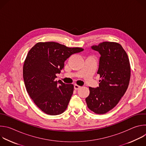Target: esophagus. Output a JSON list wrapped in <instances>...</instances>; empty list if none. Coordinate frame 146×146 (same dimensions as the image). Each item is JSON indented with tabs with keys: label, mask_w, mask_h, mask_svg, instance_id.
Here are the masks:
<instances>
[{
	"label": "esophagus",
	"mask_w": 146,
	"mask_h": 146,
	"mask_svg": "<svg viewBox=\"0 0 146 146\" xmlns=\"http://www.w3.org/2000/svg\"><path fill=\"white\" fill-rule=\"evenodd\" d=\"M74 89L76 90H79L80 88H81V87L80 86H78V85H74Z\"/></svg>",
	"instance_id": "34e87169"
}]
</instances>
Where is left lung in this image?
<instances>
[{"label": "left lung", "instance_id": "1", "mask_svg": "<svg viewBox=\"0 0 146 146\" xmlns=\"http://www.w3.org/2000/svg\"><path fill=\"white\" fill-rule=\"evenodd\" d=\"M91 48L100 54L98 74L99 87H89L86 99L90 110L103 114L113 109L123 96L129 86L131 66L127 52L118 43L104 41Z\"/></svg>", "mask_w": 146, "mask_h": 146}]
</instances>
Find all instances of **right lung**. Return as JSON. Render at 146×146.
Listing matches in <instances>:
<instances>
[{
	"instance_id": "1",
	"label": "right lung",
	"mask_w": 146,
	"mask_h": 146,
	"mask_svg": "<svg viewBox=\"0 0 146 146\" xmlns=\"http://www.w3.org/2000/svg\"><path fill=\"white\" fill-rule=\"evenodd\" d=\"M82 48H69L58 43L38 42L28 52L23 66L26 90L36 105L48 115H58L67 109L74 86L55 79L64 68L65 61Z\"/></svg>"
}]
</instances>
